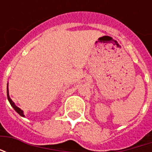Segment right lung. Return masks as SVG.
<instances>
[{
  "label": "right lung",
  "mask_w": 152,
  "mask_h": 152,
  "mask_svg": "<svg viewBox=\"0 0 152 152\" xmlns=\"http://www.w3.org/2000/svg\"><path fill=\"white\" fill-rule=\"evenodd\" d=\"M7 98H8L9 102H10V105L12 106V107H13V108L15 109V111H16V112H18V114L20 115H21V116H23V117H24V114H23V111H22L21 109L19 108V107H17V106L15 105V102H13V101H12V100H11V99H10V95H9L8 86H7Z\"/></svg>",
  "instance_id": "add662e5"
}]
</instances>
